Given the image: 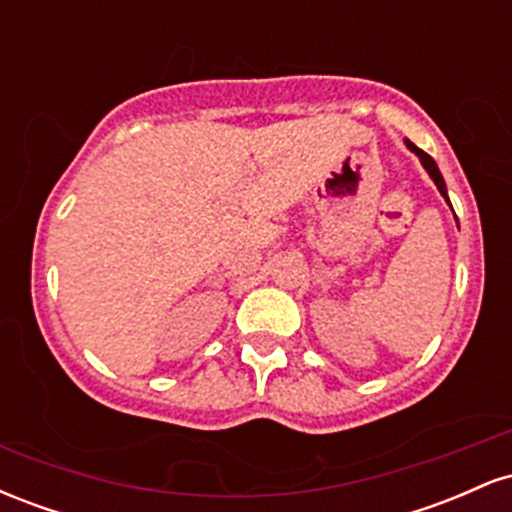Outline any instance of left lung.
Returning <instances> with one entry per match:
<instances>
[{
	"mask_svg": "<svg viewBox=\"0 0 512 512\" xmlns=\"http://www.w3.org/2000/svg\"><path fill=\"white\" fill-rule=\"evenodd\" d=\"M407 146H409L411 151H414L416 156L421 158V163H424V168L428 170V175H431L433 182H436V187H438V190H440V195H443L445 199H448V190H445V180H443V175H440V170H438V166H436V161H433V158L428 156L426 151H421L419 146H416V144H411L409 139H407ZM448 204H450V199H448Z\"/></svg>",
	"mask_w": 512,
	"mask_h": 512,
	"instance_id": "1",
	"label": "left lung"
}]
</instances>
